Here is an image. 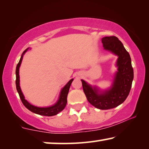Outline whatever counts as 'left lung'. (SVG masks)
Instances as JSON below:
<instances>
[{
    "instance_id": "left-lung-1",
    "label": "left lung",
    "mask_w": 149,
    "mask_h": 149,
    "mask_svg": "<svg viewBox=\"0 0 149 149\" xmlns=\"http://www.w3.org/2000/svg\"><path fill=\"white\" fill-rule=\"evenodd\" d=\"M102 43L104 49L118 56V72L112 87L99 95L96 88L93 89L84 80H81V82L84 92L90 104L100 110H108L118 107L127 99L132 85L133 69L129 52L116 37H103Z\"/></svg>"
}]
</instances>
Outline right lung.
Listing matches in <instances>:
<instances>
[{"mask_svg": "<svg viewBox=\"0 0 149 149\" xmlns=\"http://www.w3.org/2000/svg\"><path fill=\"white\" fill-rule=\"evenodd\" d=\"M26 51H27V49L24 52L23 54ZM23 54L22 55L21 58H20V60L18 62V64H17L16 65V89H17V93H18L19 98L20 99H21L22 103H23V104L27 108V109L31 111V112L35 113V114L42 115V116H52L58 114L59 112H60L61 111L64 110V108L65 107V106H66L68 94L70 85H71L73 79L70 80V81L68 83V84L64 87V88L62 89L61 93H60V95L58 101L54 105L52 106V107H47V108H39V107H35V106L30 104L29 103L27 102L26 99H25V98L24 97L23 94H22L21 89H20V87H19V68L20 66V64H21L22 58H23Z\"/></svg>", "mask_w": 149, "mask_h": 149, "instance_id": "1", "label": "right lung"}]
</instances>
